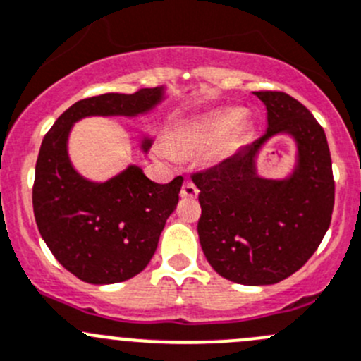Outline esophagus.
<instances>
[{"label":"esophagus","instance_id":"esophagus-1","mask_svg":"<svg viewBox=\"0 0 361 361\" xmlns=\"http://www.w3.org/2000/svg\"><path fill=\"white\" fill-rule=\"evenodd\" d=\"M197 194H199L197 187H195V185L192 183L190 180H185V181H183V187H181V192H180L181 197H185V199H194V197H197Z\"/></svg>","mask_w":361,"mask_h":361}]
</instances>
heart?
Here are the masks:
<instances>
[{
	"mask_svg": "<svg viewBox=\"0 0 361 361\" xmlns=\"http://www.w3.org/2000/svg\"><path fill=\"white\" fill-rule=\"evenodd\" d=\"M243 130L245 121L240 111H215L176 125L166 142L159 146V152L169 160L208 153L212 162H220L236 149Z\"/></svg>",
	"mask_w": 361,
	"mask_h": 361,
	"instance_id": "1",
	"label": "heart"
}]
</instances>
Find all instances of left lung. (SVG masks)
<instances>
[{
    "label": "left lung",
    "mask_w": 361,
    "mask_h": 361,
    "mask_svg": "<svg viewBox=\"0 0 361 361\" xmlns=\"http://www.w3.org/2000/svg\"><path fill=\"white\" fill-rule=\"evenodd\" d=\"M266 106L264 135L219 166L192 174L199 188V241L224 279L268 286L298 271L317 250L331 222L335 181L323 127L303 104L282 92H255ZM279 133L297 141L289 178L268 180L255 171L260 148Z\"/></svg>",
    "instance_id": "8db88e82"
}]
</instances>
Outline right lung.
Segmentation results:
<instances>
[{
    "mask_svg": "<svg viewBox=\"0 0 361 361\" xmlns=\"http://www.w3.org/2000/svg\"><path fill=\"white\" fill-rule=\"evenodd\" d=\"M162 100V90L106 93L73 104L42 141L35 167L33 212L38 231L59 264L87 284H116L152 261L166 220L176 209L183 178L160 185L128 166L104 183L80 176L70 164L68 134L86 116H137ZM152 141L141 148L148 152Z\"/></svg>",
    "mask_w": 361,
    "mask_h": 361,
    "instance_id": "right-lung-1",
    "label": "right lung"
}]
</instances>
